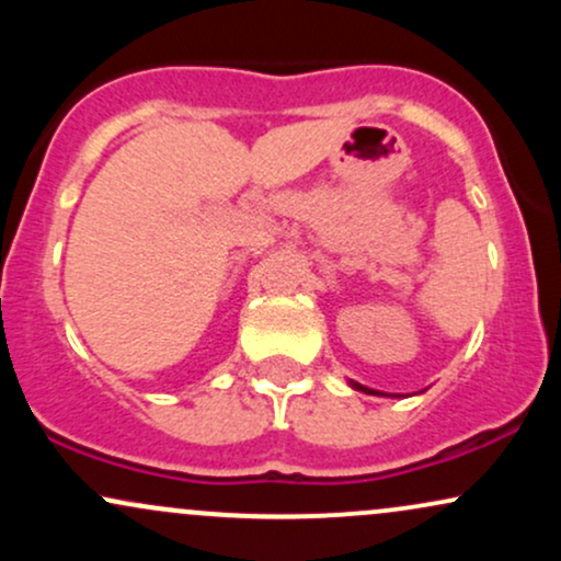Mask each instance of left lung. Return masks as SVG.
<instances>
[{
    "label": "left lung",
    "mask_w": 561,
    "mask_h": 561,
    "mask_svg": "<svg viewBox=\"0 0 561 561\" xmlns=\"http://www.w3.org/2000/svg\"><path fill=\"white\" fill-rule=\"evenodd\" d=\"M351 385H353V388H356V390H364V392H371V396H379L377 390H369V388H364V385H358V382H351Z\"/></svg>",
    "instance_id": "left-lung-1"
}]
</instances>
